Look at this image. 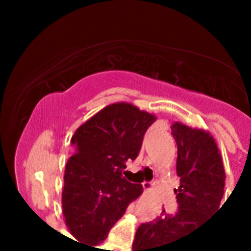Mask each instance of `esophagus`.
Returning <instances> with one entry per match:
<instances>
[{"label":"esophagus","mask_w":251,"mask_h":251,"mask_svg":"<svg viewBox=\"0 0 251 251\" xmlns=\"http://www.w3.org/2000/svg\"><path fill=\"white\" fill-rule=\"evenodd\" d=\"M142 185H143L145 191H151V190L153 188V185H154V183H153V182H143Z\"/></svg>","instance_id":"34e87169"}]
</instances>
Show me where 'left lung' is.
<instances>
[{"instance_id":"8db88e82","label":"left lung","mask_w":251,"mask_h":251,"mask_svg":"<svg viewBox=\"0 0 251 251\" xmlns=\"http://www.w3.org/2000/svg\"><path fill=\"white\" fill-rule=\"evenodd\" d=\"M177 143V176L175 188L178 208L174 214L163 210L161 216L142 224L133 241V251H168L167 248L197 230L220 207L225 187V170L220 151L210 133L172 124Z\"/></svg>"}]
</instances>
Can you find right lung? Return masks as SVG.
<instances>
[{
  "label": "right lung",
  "instance_id": "add662e5",
  "mask_svg": "<svg viewBox=\"0 0 251 251\" xmlns=\"http://www.w3.org/2000/svg\"><path fill=\"white\" fill-rule=\"evenodd\" d=\"M156 117L129 103H115L75 130L64 175L63 215L79 244L97 245L141 196L143 186L122 175L136 159Z\"/></svg>",
  "mask_w": 251,
  "mask_h": 251
}]
</instances>
